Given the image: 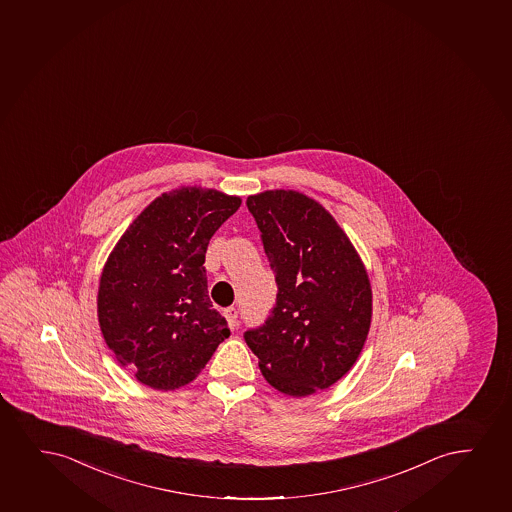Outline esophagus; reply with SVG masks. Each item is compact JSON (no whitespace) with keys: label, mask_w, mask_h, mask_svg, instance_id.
I'll use <instances>...</instances> for the list:
<instances>
[{"label":"esophagus","mask_w":512,"mask_h":512,"mask_svg":"<svg viewBox=\"0 0 512 512\" xmlns=\"http://www.w3.org/2000/svg\"><path fill=\"white\" fill-rule=\"evenodd\" d=\"M223 315L227 318L228 327H230V329H235V325H237V318H239V311H237V308H235V306H228Z\"/></svg>","instance_id":"esophagus-1"}]
</instances>
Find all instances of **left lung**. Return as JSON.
<instances>
[{
    "mask_svg": "<svg viewBox=\"0 0 512 512\" xmlns=\"http://www.w3.org/2000/svg\"><path fill=\"white\" fill-rule=\"evenodd\" d=\"M246 206L279 289L265 322L244 332L247 346L285 395L327 389L353 367L369 334L367 272L346 233L310 197L268 190Z\"/></svg>",
    "mask_w": 512,
    "mask_h": 512,
    "instance_id": "obj_1",
    "label": "left lung"
}]
</instances>
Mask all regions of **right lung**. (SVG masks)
<instances>
[{
    "label": "right lung",
    "mask_w": 512,
    "mask_h": 512,
    "mask_svg": "<svg viewBox=\"0 0 512 512\" xmlns=\"http://www.w3.org/2000/svg\"><path fill=\"white\" fill-rule=\"evenodd\" d=\"M239 197L188 187L162 194L117 242L98 289V322L117 362L154 389L194 381L227 320L207 296L206 249Z\"/></svg>",
    "instance_id": "1"
}]
</instances>
